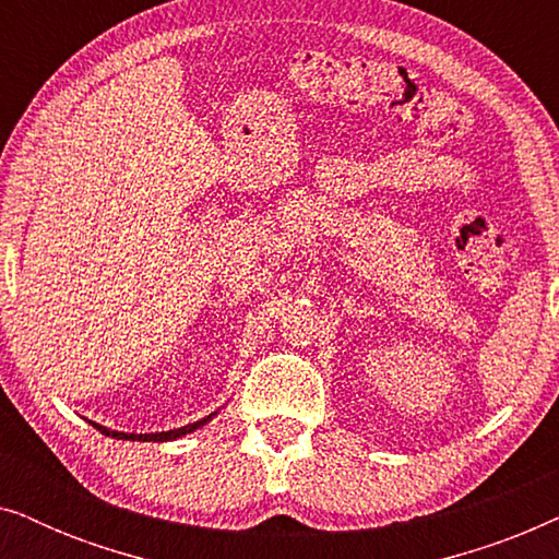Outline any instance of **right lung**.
<instances>
[{
  "label": "right lung",
  "mask_w": 559,
  "mask_h": 559,
  "mask_svg": "<svg viewBox=\"0 0 559 559\" xmlns=\"http://www.w3.org/2000/svg\"><path fill=\"white\" fill-rule=\"evenodd\" d=\"M221 409L211 412V415H205L203 419H198V423H190V425H182V427H175V430H167V432H119V430H111V427H104L98 423H91L96 427L102 435H109V438H117V440H136V442H170V440H180L186 438V435L201 430L203 425H209L213 417L218 415Z\"/></svg>",
  "instance_id": "1"
}]
</instances>
